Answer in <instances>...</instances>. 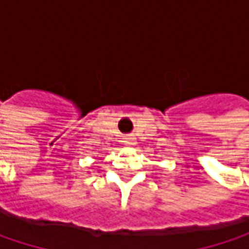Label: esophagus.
<instances>
[{"instance_id": "obj_1", "label": "esophagus", "mask_w": 249, "mask_h": 249, "mask_svg": "<svg viewBox=\"0 0 249 249\" xmlns=\"http://www.w3.org/2000/svg\"><path fill=\"white\" fill-rule=\"evenodd\" d=\"M134 141H135V140H134V137H131V135L125 138V144H126V145H134Z\"/></svg>"}]
</instances>
